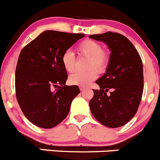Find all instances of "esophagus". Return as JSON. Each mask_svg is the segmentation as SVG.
I'll return each instance as SVG.
<instances>
[{
  "mask_svg": "<svg viewBox=\"0 0 160 160\" xmlns=\"http://www.w3.org/2000/svg\"><path fill=\"white\" fill-rule=\"evenodd\" d=\"M79 89H80V90L81 91H83V90H85V89H86V88L82 87V86H80V87H79Z\"/></svg>",
  "mask_w": 160,
  "mask_h": 160,
  "instance_id": "34e87169",
  "label": "esophagus"
}]
</instances>
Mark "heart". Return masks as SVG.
<instances>
[{"instance_id":"b5f03b06","label":"heart","mask_w":160,"mask_h":160,"mask_svg":"<svg viewBox=\"0 0 160 160\" xmlns=\"http://www.w3.org/2000/svg\"><path fill=\"white\" fill-rule=\"evenodd\" d=\"M79 54L89 57L87 67L91 69L86 71H77L68 78L70 84L79 86H86L94 80L97 76V72H103L108 68L109 63V56L106 52L103 51V47L98 42L92 40H86L78 47ZM63 68L68 72H72L74 70L75 56L71 50H67L61 57Z\"/></svg>"}]
</instances>
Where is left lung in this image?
<instances>
[{"label":"left lung","instance_id":"8db88e82","mask_svg":"<svg viewBox=\"0 0 160 160\" xmlns=\"http://www.w3.org/2000/svg\"><path fill=\"white\" fill-rule=\"evenodd\" d=\"M89 38L105 43L111 51L105 73L96 81L100 89H92L91 113L105 127H122L134 116L142 97L141 59L130 41L120 33L108 31ZM109 89L112 92L107 95Z\"/></svg>","mask_w":160,"mask_h":160}]
</instances>
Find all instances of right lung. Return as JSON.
I'll return each instance as SVG.
<instances>
[{
	"instance_id": "1",
	"label": "right lung",
	"mask_w": 160,
	"mask_h": 160,
	"mask_svg": "<svg viewBox=\"0 0 160 160\" xmlns=\"http://www.w3.org/2000/svg\"><path fill=\"white\" fill-rule=\"evenodd\" d=\"M84 36L46 30L21 51L16 69V98L24 115L37 127L50 129L61 122L80 92L78 86L65 85L68 73L61 57ZM54 87L58 88L53 91Z\"/></svg>"
}]
</instances>
